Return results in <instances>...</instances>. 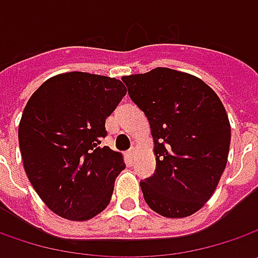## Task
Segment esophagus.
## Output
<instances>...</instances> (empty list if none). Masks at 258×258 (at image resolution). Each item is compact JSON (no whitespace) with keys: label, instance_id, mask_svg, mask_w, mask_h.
I'll return each instance as SVG.
<instances>
[{"label":"esophagus","instance_id":"obj_1","mask_svg":"<svg viewBox=\"0 0 258 258\" xmlns=\"http://www.w3.org/2000/svg\"><path fill=\"white\" fill-rule=\"evenodd\" d=\"M135 154H136V151H135V148H131V149H129V152H127V155H129L131 158H134Z\"/></svg>","mask_w":258,"mask_h":258}]
</instances>
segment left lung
I'll return each mask as SVG.
<instances>
[{
	"label": "left lung",
	"mask_w": 258,
	"mask_h": 258,
	"mask_svg": "<svg viewBox=\"0 0 258 258\" xmlns=\"http://www.w3.org/2000/svg\"><path fill=\"white\" fill-rule=\"evenodd\" d=\"M122 80L154 138L156 169L141 181L145 201L168 218L197 213L228 158L231 127L220 97L201 79L166 67Z\"/></svg>",
	"instance_id": "obj_1"
}]
</instances>
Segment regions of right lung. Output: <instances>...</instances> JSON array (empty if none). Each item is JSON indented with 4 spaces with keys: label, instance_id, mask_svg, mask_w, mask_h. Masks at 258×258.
I'll list each match as a JSON object with an SVG mask.
<instances>
[{
    "label": "right lung",
    "instance_id": "add662e5",
    "mask_svg": "<svg viewBox=\"0 0 258 258\" xmlns=\"http://www.w3.org/2000/svg\"><path fill=\"white\" fill-rule=\"evenodd\" d=\"M124 94L117 79L70 72L48 79L27 102L18 126L25 173L57 215L86 221L110 203L124 162L100 144Z\"/></svg>",
    "mask_w": 258,
    "mask_h": 258
}]
</instances>
